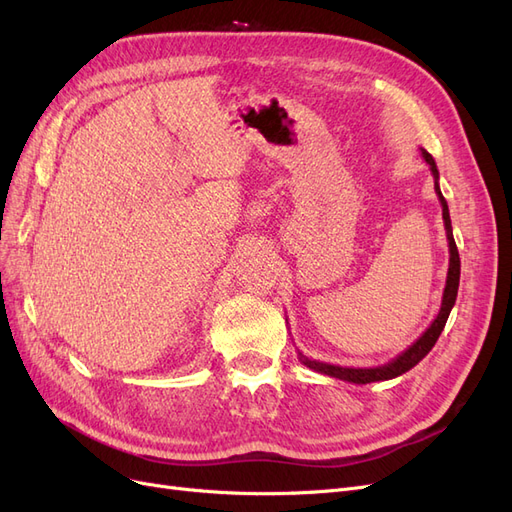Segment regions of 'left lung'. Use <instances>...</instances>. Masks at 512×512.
<instances>
[{
  "label": "left lung",
  "mask_w": 512,
  "mask_h": 512,
  "mask_svg": "<svg viewBox=\"0 0 512 512\" xmlns=\"http://www.w3.org/2000/svg\"><path fill=\"white\" fill-rule=\"evenodd\" d=\"M421 156L429 164L433 181H436V185H433V188H436L438 200H440V205H442V220H444V230H446V239H448V254H451V256H448V273H446V286H444V294H442L440 312H438L436 320L429 324V329L421 337H418L408 350H404L399 356H395L393 361L384 363V365H378V367H342V365H331V363L307 359L303 352H299V361L303 365H307L309 369L318 371V374L331 376V378L344 380V382H354V384H369V382H380V380H393V378H397L401 374H406V371H410L418 361H423L425 356L429 354V350L436 346V342H438V337H440L444 324L448 320V314H451V309H453L455 299H457L461 262H459V252H457V245H455V239H453L451 215H448V205H446V200H444V196L440 192V183H438L440 173H438L436 160H433L425 149H421Z\"/></svg>",
  "instance_id": "obj_1"
}]
</instances>
